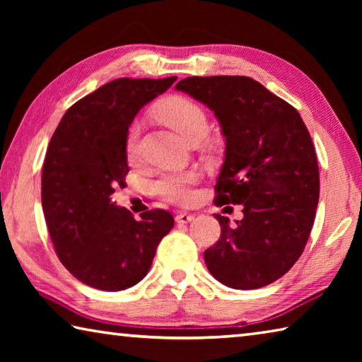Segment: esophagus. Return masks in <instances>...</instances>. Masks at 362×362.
<instances>
[{"label": "esophagus", "mask_w": 362, "mask_h": 362, "mask_svg": "<svg viewBox=\"0 0 362 362\" xmlns=\"http://www.w3.org/2000/svg\"><path fill=\"white\" fill-rule=\"evenodd\" d=\"M194 218V216L193 214H189V212H179L175 216V222L177 223H188V222H192V220Z\"/></svg>", "instance_id": "1"}]
</instances>
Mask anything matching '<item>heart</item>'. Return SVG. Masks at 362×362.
I'll use <instances>...</instances> for the list:
<instances>
[{
  "instance_id": "b5f03b06",
  "label": "heart",
  "mask_w": 362,
  "mask_h": 362,
  "mask_svg": "<svg viewBox=\"0 0 362 362\" xmlns=\"http://www.w3.org/2000/svg\"><path fill=\"white\" fill-rule=\"evenodd\" d=\"M156 113L188 142H193L196 139H204L207 129H209V121H207L204 110L187 97H170L156 108ZM139 137L140 122L134 121L126 136V153L131 159L139 156ZM198 180L199 174L194 169L166 170V173L158 175V179L153 183V188H155L156 194L170 201V203L188 204L194 199V185Z\"/></svg>"
}]
</instances>
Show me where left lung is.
I'll return each instance as SVG.
<instances>
[{
	"mask_svg": "<svg viewBox=\"0 0 362 362\" xmlns=\"http://www.w3.org/2000/svg\"><path fill=\"white\" fill-rule=\"evenodd\" d=\"M175 89L217 116L225 163L216 204H241L244 214L236 226L216 214L222 233L204 250L207 269L233 289L272 284L298 260L313 228L320 169L310 132L296 108L249 76H189Z\"/></svg>",
	"mask_w": 362,
	"mask_h": 362,
	"instance_id": "obj_1",
	"label": "left lung"
}]
</instances>
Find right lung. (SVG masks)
I'll return each mask as SVG.
<instances>
[{
  "label": "right lung",
  "instance_id": "obj_1",
  "mask_svg": "<svg viewBox=\"0 0 362 362\" xmlns=\"http://www.w3.org/2000/svg\"><path fill=\"white\" fill-rule=\"evenodd\" d=\"M177 76L119 78L66 110L49 142L41 203L59 260L81 283L124 291L145 278L173 214L151 209L132 217L110 194L124 187L126 136L134 116Z\"/></svg>",
  "mask_w": 362,
  "mask_h": 362
}]
</instances>
